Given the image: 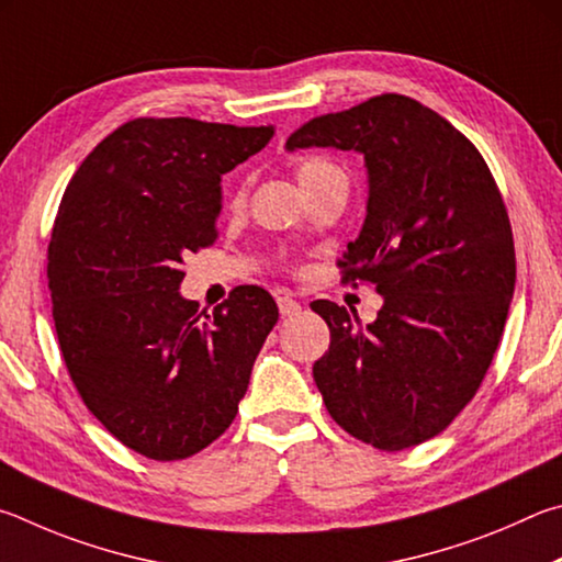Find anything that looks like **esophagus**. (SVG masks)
<instances>
[{
  "label": "esophagus",
  "instance_id": "34e87169",
  "mask_svg": "<svg viewBox=\"0 0 562 562\" xmlns=\"http://www.w3.org/2000/svg\"><path fill=\"white\" fill-rule=\"evenodd\" d=\"M276 303H279L281 316H299V313H301V303L286 291H281L279 296H276Z\"/></svg>",
  "mask_w": 562,
  "mask_h": 562
}]
</instances>
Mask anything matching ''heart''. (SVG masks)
Here are the masks:
<instances>
[{
    "label": "heart",
    "instance_id": "heart-1",
    "mask_svg": "<svg viewBox=\"0 0 562 562\" xmlns=\"http://www.w3.org/2000/svg\"><path fill=\"white\" fill-rule=\"evenodd\" d=\"M328 167H333V165L323 162V160H311V162H303V165L299 167V182H301V180H306V177H311V175L321 172V170H328Z\"/></svg>",
    "mask_w": 562,
    "mask_h": 562
}]
</instances>
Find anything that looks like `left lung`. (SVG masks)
Returning <instances> with one entry per match:
<instances>
[{"instance_id": "1", "label": "left lung", "mask_w": 562, "mask_h": 562, "mask_svg": "<svg viewBox=\"0 0 562 562\" xmlns=\"http://www.w3.org/2000/svg\"><path fill=\"white\" fill-rule=\"evenodd\" d=\"M366 157V222L340 266L385 303L378 321L311 308L330 348L313 380L330 417L366 445L402 451L451 425L494 360L516 286L514 234L484 157L431 108L385 93L313 117L286 150Z\"/></svg>"}]
</instances>
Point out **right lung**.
Here are the masks:
<instances>
[{
  "label": "right lung",
  "instance_id": "1",
  "mask_svg": "<svg viewBox=\"0 0 562 562\" xmlns=\"http://www.w3.org/2000/svg\"><path fill=\"white\" fill-rule=\"evenodd\" d=\"M271 137L273 125L135 117L64 192L46 266L58 346L86 407L147 459H187L224 435L279 321L259 286L204 318L180 293L184 256L216 239L222 175Z\"/></svg>",
  "mask_w": 562,
  "mask_h": 562
}]
</instances>
